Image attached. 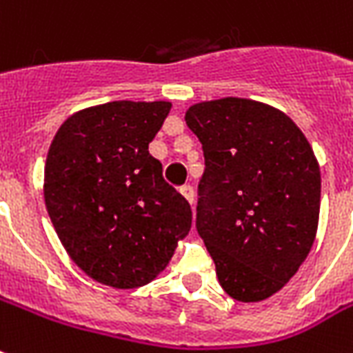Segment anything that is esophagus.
Returning <instances> with one entry per match:
<instances>
[{"label":"esophagus","instance_id":"1","mask_svg":"<svg viewBox=\"0 0 353 353\" xmlns=\"http://www.w3.org/2000/svg\"><path fill=\"white\" fill-rule=\"evenodd\" d=\"M179 192H181L183 198H185V200H187L190 205L194 203V188L190 187V185H185V187H181V190H179Z\"/></svg>","mask_w":353,"mask_h":353}]
</instances>
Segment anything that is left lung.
<instances>
[{
    "mask_svg": "<svg viewBox=\"0 0 353 353\" xmlns=\"http://www.w3.org/2000/svg\"><path fill=\"white\" fill-rule=\"evenodd\" d=\"M203 148L196 228L222 289L261 302L287 285L311 252L320 212V166L283 111L246 98L190 105Z\"/></svg>",
    "mask_w": 353,
    "mask_h": 353,
    "instance_id": "left-lung-1",
    "label": "left lung"
}]
</instances>
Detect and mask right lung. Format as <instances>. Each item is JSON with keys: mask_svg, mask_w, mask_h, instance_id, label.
Segmentation results:
<instances>
[{"mask_svg": "<svg viewBox=\"0 0 353 353\" xmlns=\"http://www.w3.org/2000/svg\"><path fill=\"white\" fill-rule=\"evenodd\" d=\"M170 101H111L74 112L51 141L44 200L88 278L137 289L157 278L192 224L188 201L148 152Z\"/></svg>", "mask_w": 353, "mask_h": 353, "instance_id": "right-lung-1", "label": "right lung"}]
</instances>
